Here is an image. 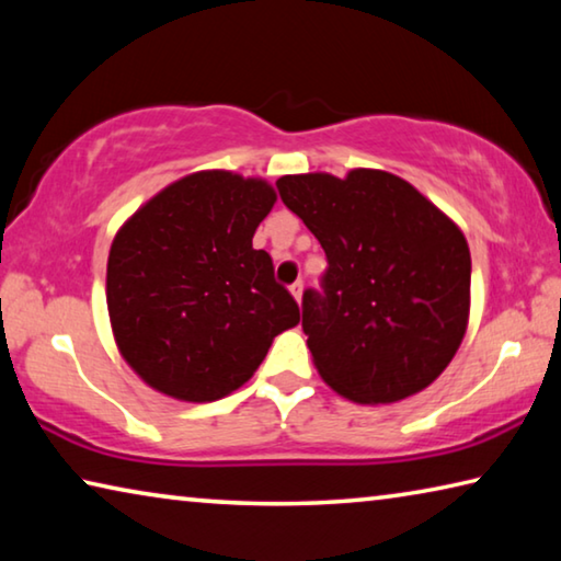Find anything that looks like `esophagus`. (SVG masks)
I'll list each match as a JSON object with an SVG mask.
<instances>
[{
	"mask_svg": "<svg viewBox=\"0 0 561 561\" xmlns=\"http://www.w3.org/2000/svg\"><path fill=\"white\" fill-rule=\"evenodd\" d=\"M289 291H291V297L297 299V301H301V294H304V284L301 282H294L291 287H289Z\"/></svg>",
	"mask_w": 561,
	"mask_h": 561,
	"instance_id": "34e87169",
	"label": "esophagus"
}]
</instances>
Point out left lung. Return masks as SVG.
<instances>
[{
  "instance_id": "1",
  "label": "left lung",
  "mask_w": 561,
  "mask_h": 561,
  "mask_svg": "<svg viewBox=\"0 0 561 561\" xmlns=\"http://www.w3.org/2000/svg\"><path fill=\"white\" fill-rule=\"evenodd\" d=\"M277 187L329 262L321 291L301 299L319 376L371 405L431 386L468 329L470 250L460 227L386 170L284 175Z\"/></svg>"
}]
</instances>
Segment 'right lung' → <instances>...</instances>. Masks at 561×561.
Wrapping results in <instances>:
<instances>
[{
  "instance_id": "obj_1",
  "label": "right lung",
  "mask_w": 561,
  "mask_h": 561,
  "mask_svg": "<svg viewBox=\"0 0 561 561\" xmlns=\"http://www.w3.org/2000/svg\"><path fill=\"white\" fill-rule=\"evenodd\" d=\"M277 203L267 180L201 170L160 190L113 237L106 301L128 366L178 401H217L299 324L252 237Z\"/></svg>"
}]
</instances>
